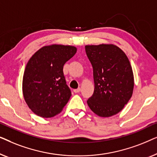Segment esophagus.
<instances>
[{"instance_id": "1", "label": "esophagus", "mask_w": 157, "mask_h": 157, "mask_svg": "<svg viewBox=\"0 0 157 157\" xmlns=\"http://www.w3.org/2000/svg\"><path fill=\"white\" fill-rule=\"evenodd\" d=\"M74 93H79V92L81 91V88H78V89H74Z\"/></svg>"}]
</instances>
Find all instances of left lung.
Masks as SVG:
<instances>
[{"instance_id": "obj_1", "label": "left lung", "mask_w": 157, "mask_h": 157, "mask_svg": "<svg viewBox=\"0 0 157 157\" xmlns=\"http://www.w3.org/2000/svg\"><path fill=\"white\" fill-rule=\"evenodd\" d=\"M86 53L94 71V91L87 101L101 117H109L124 109L132 97L134 74L125 53L113 44L87 45Z\"/></svg>"}]
</instances>
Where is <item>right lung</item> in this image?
Segmentation results:
<instances>
[{
    "label": "right lung",
    "instance_id": "1",
    "mask_svg": "<svg viewBox=\"0 0 157 157\" xmlns=\"http://www.w3.org/2000/svg\"><path fill=\"white\" fill-rule=\"evenodd\" d=\"M77 48L53 44L42 47L29 59L23 78V97L30 109L43 118L63 110L71 96L63 75V65Z\"/></svg>",
    "mask_w": 157,
    "mask_h": 157
}]
</instances>
